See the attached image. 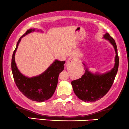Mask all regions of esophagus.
I'll return each mask as SVG.
<instances>
[{"label":"esophagus","mask_w":129,"mask_h":129,"mask_svg":"<svg viewBox=\"0 0 129 129\" xmlns=\"http://www.w3.org/2000/svg\"><path fill=\"white\" fill-rule=\"evenodd\" d=\"M74 60V58H73V57H71V58H69V61H73V60Z\"/></svg>","instance_id":"esophagus-1"}]
</instances>
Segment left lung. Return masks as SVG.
Returning <instances> with one entry per match:
<instances>
[{
    "instance_id": "8db88e82",
    "label": "left lung",
    "mask_w": 129,
    "mask_h": 129,
    "mask_svg": "<svg viewBox=\"0 0 129 129\" xmlns=\"http://www.w3.org/2000/svg\"><path fill=\"white\" fill-rule=\"evenodd\" d=\"M103 37L105 39L109 40L115 50L114 67L111 71L103 74H94L86 69L84 74L80 78L71 82L76 95L86 102H95L106 95L114 83L118 69L119 57L115 41L109 33L105 34Z\"/></svg>"
}]
</instances>
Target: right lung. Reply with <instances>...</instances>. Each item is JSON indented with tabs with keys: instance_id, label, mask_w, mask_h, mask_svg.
<instances>
[{
	"instance_id": "add662e5",
	"label": "right lung",
	"mask_w": 129,
	"mask_h": 129,
	"mask_svg": "<svg viewBox=\"0 0 129 129\" xmlns=\"http://www.w3.org/2000/svg\"><path fill=\"white\" fill-rule=\"evenodd\" d=\"M34 29L27 30L20 37L12 54L11 69L15 85L21 92L26 97L36 102H44L52 97L58 82L59 73L63 70L65 61L55 60L52 65L41 75L29 78L18 71L15 62V53L21 38Z\"/></svg>"
}]
</instances>
